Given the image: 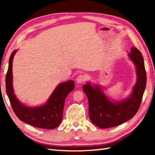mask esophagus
<instances>
[{
  "label": "esophagus",
  "mask_w": 155,
  "mask_h": 155,
  "mask_svg": "<svg viewBox=\"0 0 155 155\" xmlns=\"http://www.w3.org/2000/svg\"><path fill=\"white\" fill-rule=\"evenodd\" d=\"M76 81H77V83H78V84H81L84 83V82L86 81V77H85L84 75H83V74H80L78 75L77 79H76Z\"/></svg>",
  "instance_id": "esophagus-1"
}]
</instances>
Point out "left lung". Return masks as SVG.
Returning <instances> with one entry per match:
<instances>
[{
  "label": "left lung",
  "instance_id": "1",
  "mask_svg": "<svg viewBox=\"0 0 155 155\" xmlns=\"http://www.w3.org/2000/svg\"><path fill=\"white\" fill-rule=\"evenodd\" d=\"M128 57L135 65L137 79L128 97L120 101L108 98L100 85L90 82L84 84L83 89L88 101V114L92 123L101 128L118 126L132 118L139 110L145 90L147 74L141 52L131 48Z\"/></svg>",
  "mask_w": 155,
  "mask_h": 155
}]
</instances>
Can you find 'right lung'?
<instances>
[{
  "mask_svg": "<svg viewBox=\"0 0 155 155\" xmlns=\"http://www.w3.org/2000/svg\"><path fill=\"white\" fill-rule=\"evenodd\" d=\"M17 50L12 52L6 75V91L15 114L21 121L35 127L54 129L61 124L65 99L74 88V82L68 81L59 84L47 100L39 107H29L16 98L12 87V61Z\"/></svg>",
  "mask_w": 155,
  "mask_h": 155,
  "instance_id": "right-lung-1",
  "label": "right lung"
}]
</instances>
